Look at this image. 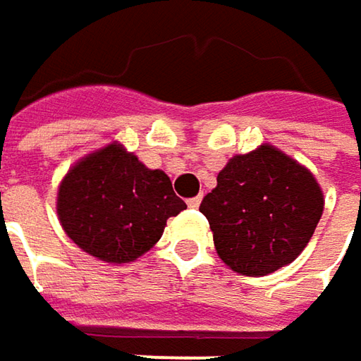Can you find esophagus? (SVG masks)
Listing matches in <instances>:
<instances>
[{"label":"esophagus","mask_w":361,"mask_h":361,"mask_svg":"<svg viewBox=\"0 0 361 361\" xmlns=\"http://www.w3.org/2000/svg\"><path fill=\"white\" fill-rule=\"evenodd\" d=\"M199 203H201V195H197V197H191V199H189V201H187V205H189V207H199Z\"/></svg>","instance_id":"1"}]
</instances>
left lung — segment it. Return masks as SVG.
Returning <instances> with one entry per match:
<instances>
[{
  "label": "left lung",
  "instance_id": "8db88e82",
  "mask_svg": "<svg viewBox=\"0 0 361 361\" xmlns=\"http://www.w3.org/2000/svg\"><path fill=\"white\" fill-rule=\"evenodd\" d=\"M322 191L296 160L261 145L234 156L199 212L214 232L219 259L243 275H269L292 263L322 216Z\"/></svg>",
  "mask_w": 361,
  "mask_h": 361
}]
</instances>
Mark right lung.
Wrapping results in <instances>:
<instances>
[{
  "label": "right lung",
  "instance_id": "1",
  "mask_svg": "<svg viewBox=\"0 0 361 361\" xmlns=\"http://www.w3.org/2000/svg\"><path fill=\"white\" fill-rule=\"evenodd\" d=\"M187 209L162 170L111 143L67 172L57 214L67 236L106 263H129L156 245L166 219Z\"/></svg>",
  "mask_w": 361,
  "mask_h": 361
}]
</instances>
